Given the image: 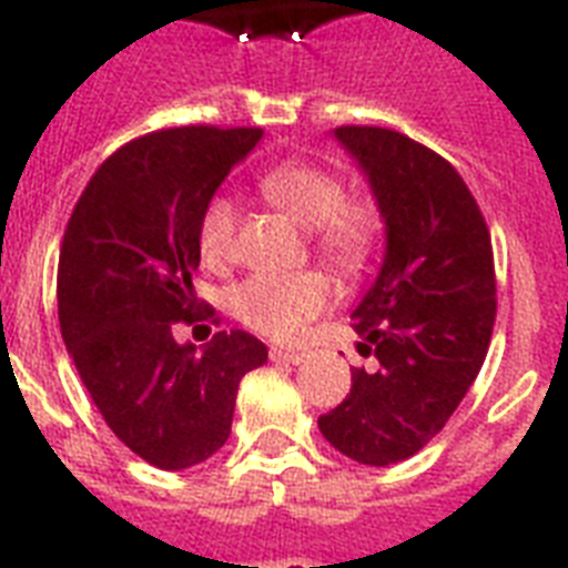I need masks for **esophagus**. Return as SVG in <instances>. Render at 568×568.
Listing matches in <instances>:
<instances>
[{"instance_id": "esophagus-1", "label": "esophagus", "mask_w": 568, "mask_h": 568, "mask_svg": "<svg viewBox=\"0 0 568 568\" xmlns=\"http://www.w3.org/2000/svg\"><path fill=\"white\" fill-rule=\"evenodd\" d=\"M271 359L283 365H301L306 359V354H297V351H283V347H271Z\"/></svg>"}]
</instances>
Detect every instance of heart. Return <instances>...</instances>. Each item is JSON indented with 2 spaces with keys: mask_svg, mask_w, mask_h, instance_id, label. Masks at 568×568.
Instances as JSON below:
<instances>
[{
  "mask_svg": "<svg viewBox=\"0 0 568 568\" xmlns=\"http://www.w3.org/2000/svg\"><path fill=\"white\" fill-rule=\"evenodd\" d=\"M258 191L292 214L303 230H315V250L338 274H359L377 247L379 217L372 205L345 203L336 173L306 162H283L262 173ZM239 209L230 196H212L200 214V250L209 262L235 253ZM333 288L324 274H256L230 292V310L247 327L274 338H294L315 315L327 310Z\"/></svg>",
  "mask_w": 568,
  "mask_h": 568,
  "instance_id": "obj_1",
  "label": "heart"
}]
</instances>
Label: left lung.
Returning <instances> with one entry per match:
<instances>
[{
  "label": "left lung",
  "mask_w": 568,
  "mask_h": 568,
  "mask_svg": "<svg viewBox=\"0 0 568 568\" xmlns=\"http://www.w3.org/2000/svg\"><path fill=\"white\" fill-rule=\"evenodd\" d=\"M368 180L386 230L374 283L351 312V395L321 415L324 439L363 466L413 457L445 427L489 351L493 241L475 196L442 155L379 126L333 129Z\"/></svg>",
  "instance_id": "left-lung-1"
}]
</instances>
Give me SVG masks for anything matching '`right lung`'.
Segmentation results:
<instances>
[{
    "mask_svg": "<svg viewBox=\"0 0 568 568\" xmlns=\"http://www.w3.org/2000/svg\"><path fill=\"white\" fill-rule=\"evenodd\" d=\"M262 129H164L120 146L79 196L58 258L61 336L111 433L182 471L230 439L241 377L267 363L244 329L196 351L171 324L200 310V214Z\"/></svg>",
    "mask_w": 568,
    "mask_h": 568,
    "instance_id": "1",
    "label": "right lung"
}]
</instances>
